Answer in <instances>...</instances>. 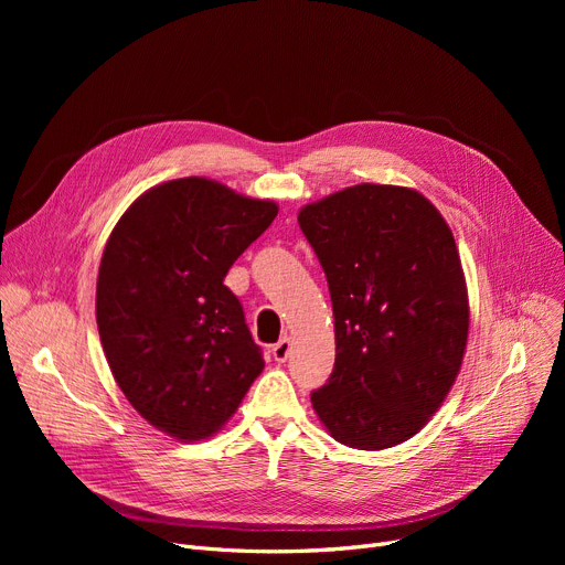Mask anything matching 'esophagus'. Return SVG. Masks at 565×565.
I'll use <instances>...</instances> for the list:
<instances>
[{"mask_svg":"<svg viewBox=\"0 0 565 565\" xmlns=\"http://www.w3.org/2000/svg\"><path fill=\"white\" fill-rule=\"evenodd\" d=\"M288 354H290V339H288V337H284L279 343H275V348H273V358H275V362L284 364V362L288 360Z\"/></svg>","mask_w":565,"mask_h":565,"instance_id":"esophagus-1","label":"esophagus"}]
</instances>
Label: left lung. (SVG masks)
I'll list each match as a JSON object with an SVG mask.
<instances>
[{"mask_svg":"<svg viewBox=\"0 0 565 565\" xmlns=\"http://www.w3.org/2000/svg\"><path fill=\"white\" fill-rule=\"evenodd\" d=\"M298 222L328 277L337 334L313 409L345 447H396L460 373L469 302L454 233L417 190L373 183L305 205Z\"/></svg>","mask_w":565,"mask_h":565,"instance_id":"left-lung-1","label":"left lung"}]
</instances>
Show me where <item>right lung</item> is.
<instances>
[{
    "instance_id": "1",
    "label": "right lung",
    "mask_w": 565,
    "mask_h": 565,
    "mask_svg": "<svg viewBox=\"0 0 565 565\" xmlns=\"http://www.w3.org/2000/svg\"><path fill=\"white\" fill-rule=\"evenodd\" d=\"M277 213L190 175L143 192L109 235L96 286L105 358L130 405L175 439L215 435L265 366L224 277Z\"/></svg>"
}]
</instances>
